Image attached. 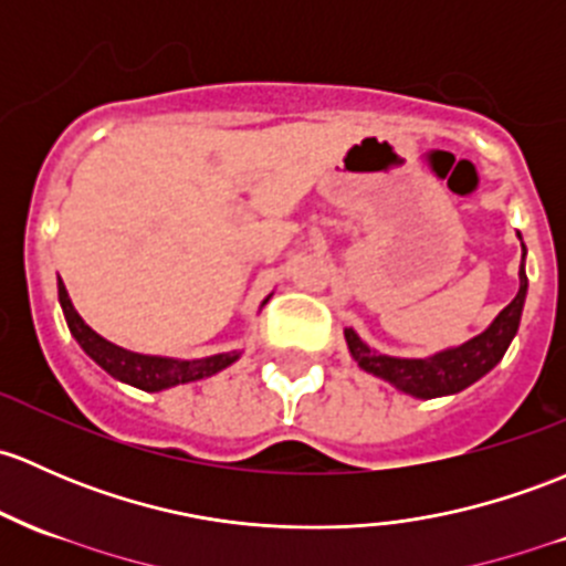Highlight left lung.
<instances>
[{
  "instance_id": "left-lung-1",
  "label": "left lung",
  "mask_w": 566,
  "mask_h": 566,
  "mask_svg": "<svg viewBox=\"0 0 566 566\" xmlns=\"http://www.w3.org/2000/svg\"><path fill=\"white\" fill-rule=\"evenodd\" d=\"M521 238V233H518ZM523 247V241H521ZM526 247H523V260L518 271V295L493 317L483 333H478L469 342L455 344V347L439 349V353L428 355V358H396V355L377 353L368 347L366 342L353 328H344L349 355L363 371L374 374V377L385 379L392 388L407 392L412 398H439V396H455V392L467 390L478 379H483L499 360L507 353L510 342L515 338L521 325L523 303H526Z\"/></svg>"
}]
</instances>
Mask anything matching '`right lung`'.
Returning <instances> with one entry per match:
<instances>
[{
	"label": "right lung",
	"mask_w": 566,
	"mask_h": 566,
	"mask_svg": "<svg viewBox=\"0 0 566 566\" xmlns=\"http://www.w3.org/2000/svg\"><path fill=\"white\" fill-rule=\"evenodd\" d=\"M271 298V295H268ZM268 298L260 303L265 306ZM59 306H62L64 319H67V328L73 333L75 342L81 344L83 353L88 355L99 368L111 374L118 382H127L133 388L146 390V392H159L176 388V385L198 382V379H208L213 374H219L222 368L233 366L241 358V353H219L208 355V358H195V360H181V358H163V355H143L133 353V349H124L118 344L108 342V338L99 336L97 331L88 328L83 323V317L75 312L73 301H70L67 287L59 279Z\"/></svg>",
	"instance_id": "obj_1"
}]
</instances>
